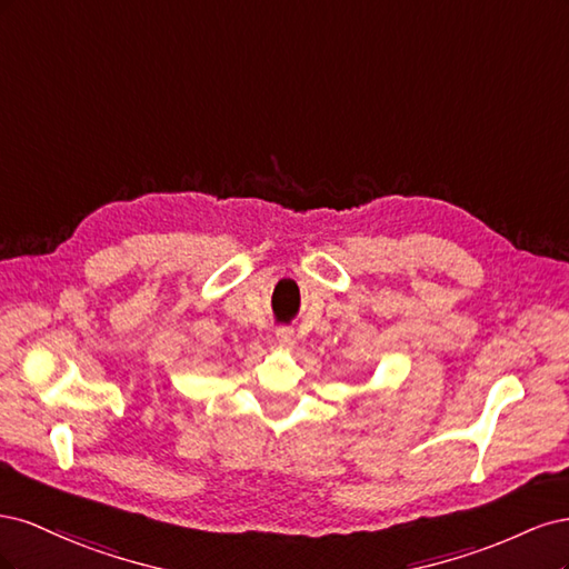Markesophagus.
<instances>
[{"label": "esophagus", "instance_id": "obj_1", "mask_svg": "<svg viewBox=\"0 0 569 569\" xmlns=\"http://www.w3.org/2000/svg\"><path fill=\"white\" fill-rule=\"evenodd\" d=\"M274 337H278L280 347H295V332H291L289 327H280V330L274 332Z\"/></svg>", "mask_w": 569, "mask_h": 569}]
</instances>
